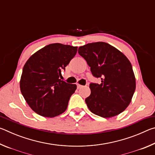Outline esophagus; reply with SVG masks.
I'll use <instances>...</instances> for the list:
<instances>
[{"label": "esophagus", "mask_w": 155, "mask_h": 155, "mask_svg": "<svg viewBox=\"0 0 155 155\" xmlns=\"http://www.w3.org/2000/svg\"><path fill=\"white\" fill-rule=\"evenodd\" d=\"M77 88L78 89H81V87H83V85H80V84H78V83L77 84Z\"/></svg>", "instance_id": "1"}]
</instances>
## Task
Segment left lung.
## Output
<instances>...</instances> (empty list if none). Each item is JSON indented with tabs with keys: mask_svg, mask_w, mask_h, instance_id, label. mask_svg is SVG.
I'll list each match as a JSON object with an SVG mask.
<instances>
[{
	"mask_svg": "<svg viewBox=\"0 0 155 155\" xmlns=\"http://www.w3.org/2000/svg\"><path fill=\"white\" fill-rule=\"evenodd\" d=\"M78 54L90 67L101 84L91 83V94L85 99L89 109L99 116L121 114L130 104L135 90V78L129 60L110 44L98 41L78 48Z\"/></svg>",
	"mask_w": 155,
	"mask_h": 155,
	"instance_id": "1",
	"label": "left lung"
}]
</instances>
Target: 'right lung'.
<instances>
[{
	"label": "right lung",
	"mask_w": 155,
	"mask_h": 155,
	"mask_svg": "<svg viewBox=\"0 0 155 155\" xmlns=\"http://www.w3.org/2000/svg\"><path fill=\"white\" fill-rule=\"evenodd\" d=\"M77 52V47L51 44L26 62L20 83L21 93L38 114L52 117L66 110L77 85L65 82L59 77Z\"/></svg>",
	"instance_id": "add662e5"
}]
</instances>
